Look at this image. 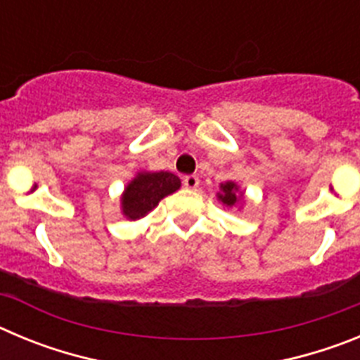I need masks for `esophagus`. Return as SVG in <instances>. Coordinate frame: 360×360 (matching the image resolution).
Instances as JSON below:
<instances>
[{"label":"esophagus","instance_id":"1","mask_svg":"<svg viewBox=\"0 0 360 360\" xmlns=\"http://www.w3.org/2000/svg\"><path fill=\"white\" fill-rule=\"evenodd\" d=\"M184 186H186V189L195 191L200 186V178L196 174H187V176H184Z\"/></svg>","mask_w":360,"mask_h":360}]
</instances>
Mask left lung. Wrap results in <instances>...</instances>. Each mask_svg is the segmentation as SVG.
<instances>
[{
    "label": "left lung",
    "mask_w": 360,
    "mask_h": 360,
    "mask_svg": "<svg viewBox=\"0 0 360 360\" xmlns=\"http://www.w3.org/2000/svg\"><path fill=\"white\" fill-rule=\"evenodd\" d=\"M243 198V193H240V187L236 186L234 182H225L219 186V193H218V200L227 207H234L238 203L241 202Z\"/></svg>",
    "instance_id": "8db88e82"
}]
</instances>
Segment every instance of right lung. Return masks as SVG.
I'll list each match as a JSON object with an SVG mask.
<instances>
[{"label": "right lung", "mask_w": 360, "mask_h": 360, "mask_svg": "<svg viewBox=\"0 0 360 360\" xmlns=\"http://www.w3.org/2000/svg\"><path fill=\"white\" fill-rule=\"evenodd\" d=\"M178 189H180V178L176 174L169 171H158V173L142 171L126 186L120 196L122 214L128 219L144 218L149 211L157 207L162 198L173 195Z\"/></svg>", "instance_id": "1"}]
</instances>
